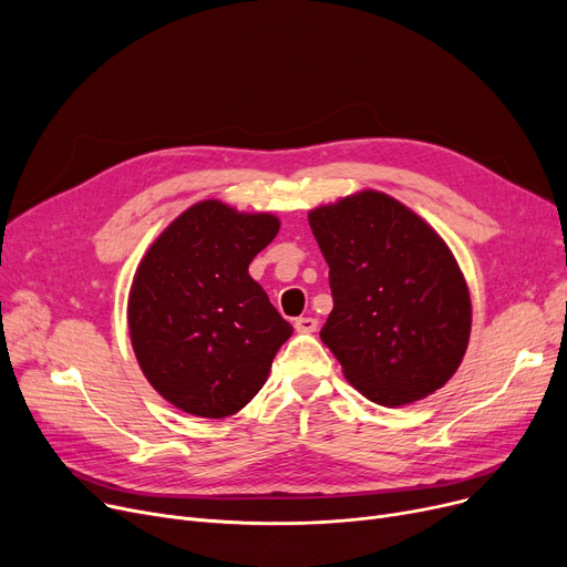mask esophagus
<instances>
[{"label":"esophagus","instance_id":"1","mask_svg":"<svg viewBox=\"0 0 567 567\" xmlns=\"http://www.w3.org/2000/svg\"><path fill=\"white\" fill-rule=\"evenodd\" d=\"M293 326H296V331H299V333H315L319 321L315 317H299Z\"/></svg>","mask_w":567,"mask_h":567}]
</instances>
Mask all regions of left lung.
<instances>
[{"label":"left lung","mask_w":567,"mask_h":567,"mask_svg":"<svg viewBox=\"0 0 567 567\" xmlns=\"http://www.w3.org/2000/svg\"><path fill=\"white\" fill-rule=\"evenodd\" d=\"M333 310L319 333L370 402H419L457 372L471 296L449 244L409 206L359 190L308 214Z\"/></svg>","instance_id":"1"}]
</instances>
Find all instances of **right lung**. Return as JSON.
<instances>
[{"label": "right lung", "mask_w": 567, "mask_h": 567, "mask_svg": "<svg viewBox=\"0 0 567 567\" xmlns=\"http://www.w3.org/2000/svg\"><path fill=\"white\" fill-rule=\"evenodd\" d=\"M274 214L204 199L148 246L128 293V331L146 381L199 419H227L266 383L293 333L248 274L274 241Z\"/></svg>", "instance_id": "right-lung-1"}]
</instances>
